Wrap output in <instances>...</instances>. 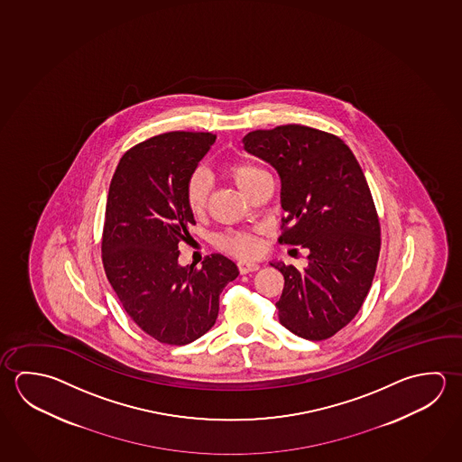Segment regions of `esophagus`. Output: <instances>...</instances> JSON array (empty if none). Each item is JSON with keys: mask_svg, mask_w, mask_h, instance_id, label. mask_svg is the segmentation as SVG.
<instances>
[{"mask_svg": "<svg viewBox=\"0 0 462 462\" xmlns=\"http://www.w3.org/2000/svg\"><path fill=\"white\" fill-rule=\"evenodd\" d=\"M238 269H240V273H242V274H248V273H254V271H258L259 264L258 263H254V261H246V259H242V261H238Z\"/></svg>", "mask_w": 462, "mask_h": 462, "instance_id": "esophagus-1", "label": "esophagus"}]
</instances>
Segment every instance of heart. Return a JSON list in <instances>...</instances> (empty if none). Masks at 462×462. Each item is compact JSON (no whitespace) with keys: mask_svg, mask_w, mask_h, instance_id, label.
Returning <instances> with one entry per match:
<instances>
[{"mask_svg":"<svg viewBox=\"0 0 462 462\" xmlns=\"http://www.w3.org/2000/svg\"><path fill=\"white\" fill-rule=\"evenodd\" d=\"M228 173L238 188L245 191L264 171L250 163H232L228 167ZM208 196H209V181L206 173L203 171H193L185 187V198H187L189 211L193 214H201L206 209ZM220 245L226 250L245 258L254 256L261 250V240L256 232H234V234L224 235L220 238Z\"/></svg>","mask_w":462,"mask_h":462,"instance_id":"1","label":"heart"}]
</instances>
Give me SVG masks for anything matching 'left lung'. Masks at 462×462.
Here are the masks:
<instances>
[{"label":"left lung","instance_id":"left-lung-1","mask_svg":"<svg viewBox=\"0 0 462 462\" xmlns=\"http://www.w3.org/2000/svg\"><path fill=\"white\" fill-rule=\"evenodd\" d=\"M243 147L281 177L279 243L308 251L303 271L271 263L285 281L279 321L303 339H328L364 305L380 256V220L364 171L342 139L301 125L251 131Z\"/></svg>","mask_w":462,"mask_h":462}]
</instances>
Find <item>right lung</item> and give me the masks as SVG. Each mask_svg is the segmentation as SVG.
Returning a JSON list of instances; mask_svg holds the SVG:
<instances>
[{
  "label": "right lung",
  "mask_w": 462,
  "mask_h": 462,
  "mask_svg": "<svg viewBox=\"0 0 462 462\" xmlns=\"http://www.w3.org/2000/svg\"><path fill=\"white\" fill-rule=\"evenodd\" d=\"M211 133L171 131L126 151L108 189L102 261L125 311L143 331L185 346L209 331L219 295L238 275L214 253L203 267L180 266V243L195 226L185 198L189 175L208 154Z\"/></svg>",
  "instance_id": "right-lung-1"
}]
</instances>
